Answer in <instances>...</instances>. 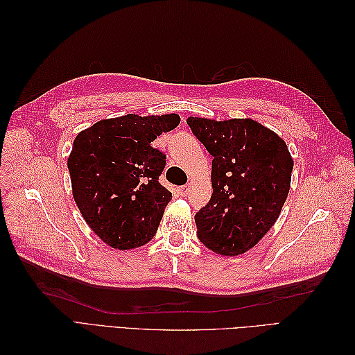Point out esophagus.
Segmentation results:
<instances>
[{"mask_svg":"<svg viewBox=\"0 0 355 355\" xmlns=\"http://www.w3.org/2000/svg\"><path fill=\"white\" fill-rule=\"evenodd\" d=\"M188 189H189V187H188V185H184V187H179V189H178V192H179V196H182V197H185V196L188 194Z\"/></svg>","mask_w":355,"mask_h":355,"instance_id":"esophagus-1","label":"esophagus"}]
</instances>
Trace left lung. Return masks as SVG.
<instances>
[{
    "label": "left lung",
    "instance_id": "left-lung-1",
    "mask_svg": "<svg viewBox=\"0 0 355 355\" xmlns=\"http://www.w3.org/2000/svg\"><path fill=\"white\" fill-rule=\"evenodd\" d=\"M187 123L213 157V194L196 214L198 239L218 254H243L280 216L293 158L280 136L252 118L188 116Z\"/></svg>",
    "mask_w": 355,
    "mask_h": 355
}]
</instances>
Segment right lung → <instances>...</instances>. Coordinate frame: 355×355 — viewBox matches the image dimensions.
Returning a JSON list of instances; mask_svg holds the SVG:
<instances>
[{
    "label": "right lung",
    "instance_id": "1",
    "mask_svg": "<svg viewBox=\"0 0 355 355\" xmlns=\"http://www.w3.org/2000/svg\"><path fill=\"white\" fill-rule=\"evenodd\" d=\"M178 114H127L80 132L68 157L75 202L93 232L118 250L154 239L171 192L158 182L166 155L153 148L173 130Z\"/></svg>",
    "mask_w": 355,
    "mask_h": 355
}]
</instances>
